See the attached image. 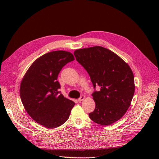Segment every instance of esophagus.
I'll return each mask as SVG.
<instances>
[{
	"instance_id": "1",
	"label": "esophagus",
	"mask_w": 159,
	"mask_h": 159,
	"mask_svg": "<svg viewBox=\"0 0 159 159\" xmlns=\"http://www.w3.org/2000/svg\"><path fill=\"white\" fill-rule=\"evenodd\" d=\"M85 98V96H84V95H82L79 99H78V101L79 102H80L81 101H82L83 100H84Z\"/></svg>"
}]
</instances>
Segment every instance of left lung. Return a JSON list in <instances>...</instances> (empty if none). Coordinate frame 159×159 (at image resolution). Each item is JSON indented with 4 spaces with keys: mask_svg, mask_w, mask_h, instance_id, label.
<instances>
[{
    "mask_svg": "<svg viewBox=\"0 0 159 159\" xmlns=\"http://www.w3.org/2000/svg\"><path fill=\"white\" fill-rule=\"evenodd\" d=\"M76 60L88 73L93 88L95 110L89 118L102 126L119 120L129 108L135 92L134 76L129 65L101 46L76 49Z\"/></svg>",
    "mask_w": 159,
    "mask_h": 159,
    "instance_id": "1",
    "label": "left lung"
}]
</instances>
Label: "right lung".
Instances as JSON below:
<instances>
[{
	"label": "right lung",
	"mask_w": 159,
	"mask_h": 159,
	"mask_svg": "<svg viewBox=\"0 0 159 159\" xmlns=\"http://www.w3.org/2000/svg\"><path fill=\"white\" fill-rule=\"evenodd\" d=\"M74 60L68 52L47 53L31 65L22 80L20 95L25 110L46 128L61 126L69 119L75 102L58 91L61 86L57 77L63 67Z\"/></svg>",
	"instance_id": "add662e5"
}]
</instances>
